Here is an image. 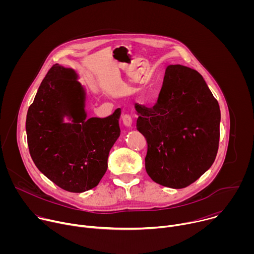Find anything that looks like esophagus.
<instances>
[{"instance_id":"esophagus-1","label":"esophagus","mask_w":254,"mask_h":254,"mask_svg":"<svg viewBox=\"0 0 254 254\" xmlns=\"http://www.w3.org/2000/svg\"><path fill=\"white\" fill-rule=\"evenodd\" d=\"M123 124L127 127H132V119L129 115H125L123 117Z\"/></svg>"}]
</instances>
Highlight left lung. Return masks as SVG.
Returning <instances> with one entry per match:
<instances>
[{"mask_svg": "<svg viewBox=\"0 0 254 254\" xmlns=\"http://www.w3.org/2000/svg\"><path fill=\"white\" fill-rule=\"evenodd\" d=\"M134 107L136 129L148 142L146 171L156 183L182 189L212 166L219 147L221 115L198 71L169 65L157 103Z\"/></svg>", "mask_w": 254, "mask_h": 254, "instance_id": "1", "label": "left lung"}]
</instances>
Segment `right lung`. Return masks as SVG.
Listing matches in <instances>:
<instances>
[{
	"label": "right lung",
	"instance_id": "right-lung-1",
	"mask_svg": "<svg viewBox=\"0 0 254 254\" xmlns=\"http://www.w3.org/2000/svg\"><path fill=\"white\" fill-rule=\"evenodd\" d=\"M72 68L53 65L41 82L26 119L31 158L61 189L81 193L98 185L121 134V108L110 117L86 119L85 90ZM67 116L71 123H64Z\"/></svg>",
	"mask_w": 254,
	"mask_h": 254
}]
</instances>
